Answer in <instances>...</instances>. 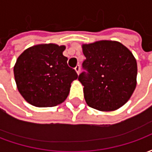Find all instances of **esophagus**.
Returning <instances> with one entry per match:
<instances>
[{
  "instance_id": "1",
  "label": "esophagus",
  "mask_w": 152,
  "mask_h": 152,
  "mask_svg": "<svg viewBox=\"0 0 152 152\" xmlns=\"http://www.w3.org/2000/svg\"><path fill=\"white\" fill-rule=\"evenodd\" d=\"M75 70H76V72H77V74L79 75L80 72V65H77V66L75 67Z\"/></svg>"
}]
</instances>
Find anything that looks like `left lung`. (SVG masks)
Segmentation results:
<instances>
[{
	"label": "left lung",
	"instance_id": "1",
	"mask_svg": "<svg viewBox=\"0 0 152 152\" xmlns=\"http://www.w3.org/2000/svg\"><path fill=\"white\" fill-rule=\"evenodd\" d=\"M86 59L78 80L84 86L86 103L99 111L120 108L136 87L137 62L122 44L101 40L83 45Z\"/></svg>",
	"mask_w": 152,
	"mask_h": 152
}]
</instances>
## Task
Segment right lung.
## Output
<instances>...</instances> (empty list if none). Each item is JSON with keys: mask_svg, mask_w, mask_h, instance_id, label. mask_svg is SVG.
Instances as JSON below:
<instances>
[{"mask_svg": "<svg viewBox=\"0 0 152 152\" xmlns=\"http://www.w3.org/2000/svg\"><path fill=\"white\" fill-rule=\"evenodd\" d=\"M64 45H38L26 50L14 67L15 82L24 99L39 107H54L65 101L76 71L63 56Z\"/></svg>", "mask_w": 152, "mask_h": 152, "instance_id": "obj_1", "label": "right lung"}]
</instances>
